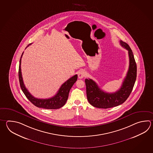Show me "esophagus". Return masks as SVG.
<instances>
[{
    "mask_svg": "<svg viewBox=\"0 0 153 153\" xmlns=\"http://www.w3.org/2000/svg\"><path fill=\"white\" fill-rule=\"evenodd\" d=\"M86 75V72L84 71H81L78 73V78L82 79V78H83Z\"/></svg>",
    "mask_w": 153,
    "mask_h": 153,
    "instance_id": "obj_1",
    "label": "esophagus"
}]
</instances>
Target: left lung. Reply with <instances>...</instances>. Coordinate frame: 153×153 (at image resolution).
<instances>
[{"label":"left lung","mask_w":153,"mask_h":153,"mask_svg":"<svg viewBox=\"0 0 153 153\" xmlns=\"http://www.w3.org/2000/svg\"><path fill=\"white\" fill-rule=\"evenodd\" d=\"M120 44L128 51L129 66L126 76L118 91L112 93H106L102 91L93 80L87 78L85 79L88 100L95 107L106 109L121 105L127 100L134 86L137 76V65L134 54L126 42L120 40Z\"/></svg>","instance_id":"1"}]
</instances>
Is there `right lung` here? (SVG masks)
<instances>
[{
  "label": "right lung",
  "mask_w": 153,
  "mask_h": 153,
  "mask_svg": "<svg viewBox=\"0 0 153 153\" xmlns=\"http://www.w3.org/2000/svg\"><path fill=\"white\" fill-rule=\"evenodd\" d=\"M30 45L31 44H29L28 46ZM23 54V52L22 53V56L19 60V77L20 86L23 93L25 94V97H27L28 100H29L33 105H34L35 106L39 108L51 109H58L61 108L65 104L66 102L68 99L69 91H70L74 84L77 80V75H75V76H72L71 78H69V79L66 81L65 83H64L60 88L59 91H58L57 93L52 97H51L49 99H40L35 98L29 92L27 89L25 88L23 81L21 68V58H22Z\"/></svg>",
  "instance_id": "1"
}]
</instances>
